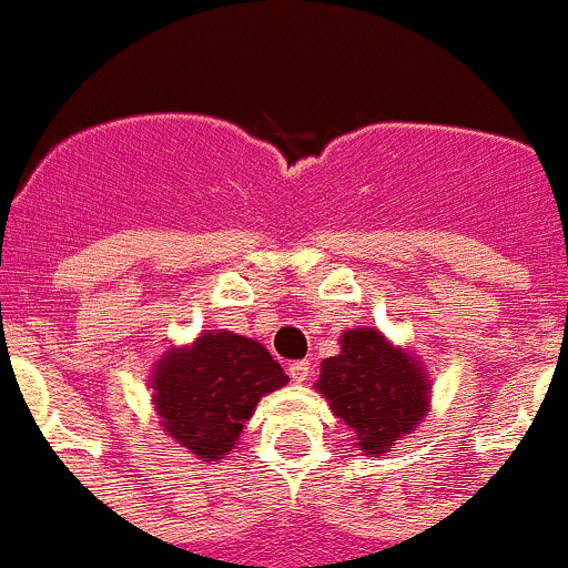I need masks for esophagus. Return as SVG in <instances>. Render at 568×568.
I'll return each instance as SVG.
<instances>
[{"label": "esophagus", "mask_w": 568, "mask_h": 568, "mask_svg": "<svg viewBox=\"0 0 568 568\" xmlns=\"http://www.w3.org/2000/svg\"><path fill=\"white\" fill-rule=\"evenodd\" d=\"M288 376L296 382V385H305L307 376H311V363H307V359H302V363H291Z\"/></svg>", "instance_id": "1"}]
</instances>
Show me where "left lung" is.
Here are the masks:
<instances>
[{"label": "left lung", "mask_w": 568, "mask_h": 568, "mask_svg": "<svg viewBox=\"0 0 568 568\" xmlns=\"http://www.w3.org/2000/svg\"><path fill=\"white\" fill-rule=\"evenodd\" d=\"M316 390L352 428L365 456H385L432 409V379L415 352L376 326L341 335V352L321 363Z\"/></svg>", "instance_id": "obj_1"}]
</instances>
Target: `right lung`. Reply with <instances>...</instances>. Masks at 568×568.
Listing matches in <instances>:
<instances>
[{
    "label": "right lung",
    "mask_w": 568,
    "mask_h": 568,
    "mask_svg": "<svg viewBox=\"0 0 568 568\" xmlns=\"http://www.w3.org/2000/svg\"><path fill=\"white\" fill-rule=\"evenodd\" d=\"M159 426L194 459H225L263 395L288 385L263 343L227 329H205L170 346L151 371Z\"/></svg>",
    "instance_id": "obj_1"
}]
</instances>
